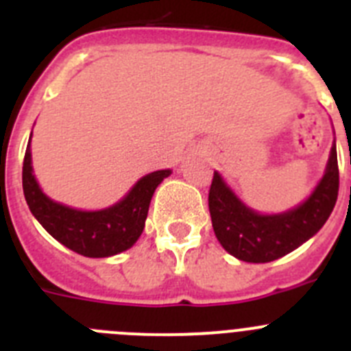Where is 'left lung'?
<instances>
[{
  "label": "left lung",
  "instance_id": "left-lung-1",
  "mask_svg": "<svg viewBox=\"0 0 351 351\" xmlns=\"http://www.w3.org/2000/svg\"><path fill=\"white\" fill-rule=\"evenodd\" d=\"M339 191L336 141L324 178L302 204L280 214L250 209L214 172L209 213L214 234L232 256L250 263H267L288 255L320 230L332 213Z\"/></svg>",
  "mask_w": 351,
  "mask_h": 351
}]
</instances>
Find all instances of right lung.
<instances>
[{
	"label": "right lung",
	"mask_w": 351,
	"mask_h": 351,
	"mask_svg": "<svg viewBox=\"0 0 351 351\" xmlns=\"http://www.w3.org/2000/svg\"><path fill=\"white\" fill-rule=\"evenodd\" d=\"M33 135V132H31ZM31 137L23 163V190L40 225L68 250L89 258H105L126 251L144 230L154 190L172 170H156L133 186L123 200L100 210H80L54 202L43 193L31 167Z\"/></svg>",
	"instance_id": "1"
}]
</instances>
